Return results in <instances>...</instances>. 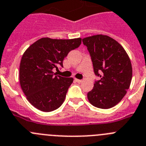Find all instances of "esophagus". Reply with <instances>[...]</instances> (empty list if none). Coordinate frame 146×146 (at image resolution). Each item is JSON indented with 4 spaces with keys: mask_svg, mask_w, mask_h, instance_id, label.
<instances>
[{
    "mask_svg": "<svg viewBox=\"0 0 146 146\" xmlns=\"http://www.w3.org/2000/svg\"><path fill=\"white\" fill-rule=\"evenodd\" d=\"M75 81H76V82H78V83H81V82H82V80L77 79V78H76V79H75Z\"/></svg>",
    "mask_w": 146,
    "mask_h": 146,
    "instance_id": "1",
    "label": "esophagus"
}]
</instances>
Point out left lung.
<instances>
[{
    "label": "left lung",
    "instance_id": "8db88e82",
    "mask_svg": "<svg viewBox=\"0 0 146 146\" xmlns=\"http://www.w3.org/2000/svg\"><path fill=\"white\" fill-rule=\"evenodd\" d=\"M100 80L88 92L89 102L94 107L108 109L117 105L127 94L132 77L130 59L121 45L106 35L83 38Z\"/></svg>",
    "mask_w": 146,
    "mask_h": 146
}]
</instances>
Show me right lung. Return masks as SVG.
Wrapping results in <instances>:
<instances>
[{"mask_svg":"<svg viewBox=\"0 0 146 146\" xmlns=\"http://www.w3.org/2000/svg\"><path fill=\"white\" fill-rule=\"evenodd\" d=\"M81 44V38H42L26 49L19 65V83L29 102L44 112L61 106L73 78L54 76L53 68L62 66L65 57Z\"/></svg>","mask_w":146,"mask_h":146,"instance_id":"add662e5","label":"right lung"}]
</instances>
